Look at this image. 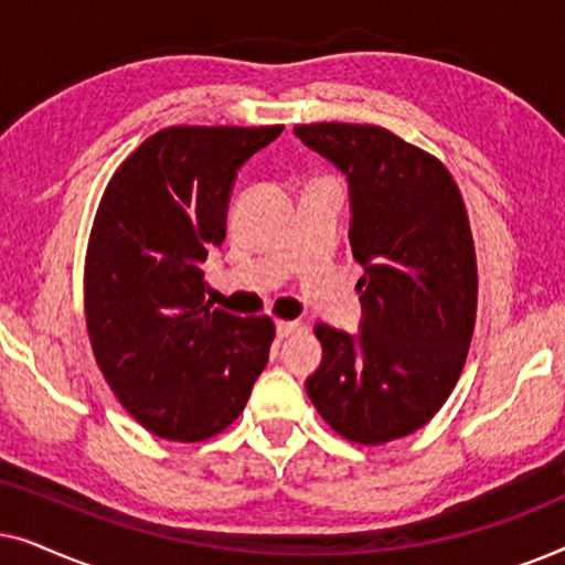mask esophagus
<instances>
[{
  "label": "esophagus",
  "mask_w": 565,
  "mask_h": 565,
  "mask_svg": "<svg viewBox=\"0 0 565 565\" xmlns=\"http://www.w3.org/2000/svg\"><path fill=\"white\" fill-rule=\"evenodd\" d=\"M275 329H277V337L285 339V337H290L292 331H298L300 323L298 321H277Z\"/></svg>",
  "instance_id": "34e87169"
}]
</instances>
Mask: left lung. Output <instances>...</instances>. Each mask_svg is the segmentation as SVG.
Listing matches in <instances>:
<instances>
[{
	"label": "left lung",
	"instance_id": "obj_1",
	"mask_svg": "<svg viewBox=\"0 0 565 565\" xmlns=\"http://www.w3.org/2000/svg\"><path fill=\"white\" fill-rule=\"evenodd\" d=\"M296 136L347 174L362 265V331L316 323L308 398L337 435L385 445L424 427L466 365L478 306L466 203L443 161L388 128L311 122Z\"/></svg>",
	"mask_w": 565,
	"mask_h": 565
}]
</instances>
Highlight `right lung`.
Returning a JSON list of instances; mask_svg holds the SVG:
<instances>
[{"mask_svg":"<svg viewBox=\"0 0 565 565\" xmlns=\"http://www.w3.org/2000/svg\"><path fill=\"white\" fill-rule=\"evenodd\" d=\"M282 126H172L107 182L84 259L92 352L122 408L172 443L238 419L267 365L275 323L205 300L200 265L226 238L236 169Z\"/></svg>","mask_w":565,"mask_h":565,"instance_id":"add662e5","label":"right lung"}]
</instances>
